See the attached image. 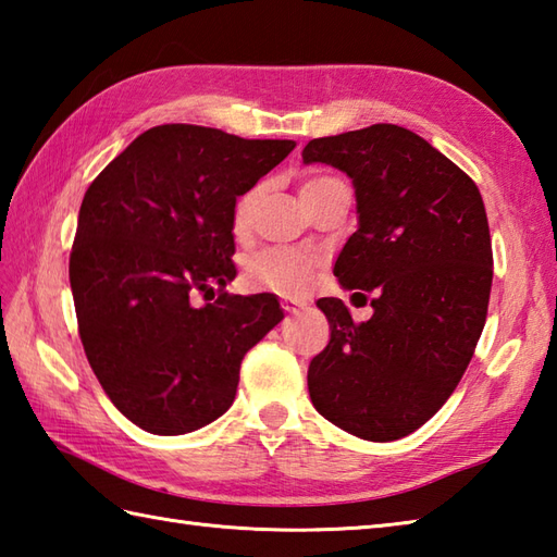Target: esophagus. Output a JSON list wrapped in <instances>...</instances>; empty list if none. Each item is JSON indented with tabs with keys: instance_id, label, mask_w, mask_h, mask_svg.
<instances>
[{
	"instance_id": "34e87169",
	"label": "esophagus",
	"mask_w": 557,
	"mask_h": 557,
	"mask_svg": "<svg viewBox=\"0 0 557 557\" xmlns=\"http://www.w3.org/2000/svg\"><path fill=\"white\" fill-rule=\"evenodd\" d=\"M306 304H301V301H297V299H282V309H285L287 313H297V311H301Z\"/></svg>"
}]
</instances>
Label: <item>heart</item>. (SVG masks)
I'll list each match as a JSON object with an SVG mask.
<instances>
[{
	"label": "heart",
	"mask_w": 557,
	"mask_h": 557,
	"mask_svg": "<svg viewBox=\"0 0 557 557\" xmlns=\"http://www.w3.org/2000/svg\"><path fill=\"white\" fill-rule=\"evenodd\" d=\"M330 182H337V180H333V176H311V180H306L301 184V196L306 198ZM258 198H260V188L256 186L236 200L234 215H232V230L239 239L248 234V230H251ZM318 268H321L318 258L309 253L289 251V248H263V251L246 258L244 285L253 292L301 294L315 282Z\"/></svg>",
	"instance_id": "1"
}]
</instances>
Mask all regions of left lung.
I'll return each instance as SVG.
<instances>
[{
  "instance_id": "8db88e82",
  "label": "left lung",
  "mask_w": 557,
  "mask_h": 557,
  "mask_svg": "<svg viewBox=\"0 0 557 557\" xmlns=\"http://www.w3.org/2000/svg\"><path fill=\"white\" fill-rule=\"evenodd\" d=\"M306 164L345 172L359 230L335 277L373 315L354 323L342 299H318L327 347L309 366L318 413L363 441L387 443L429 421L455 393L486 325L493 251L471 176L409 128L373 124L313 138Z\"/></svg>"
}]
</instances>
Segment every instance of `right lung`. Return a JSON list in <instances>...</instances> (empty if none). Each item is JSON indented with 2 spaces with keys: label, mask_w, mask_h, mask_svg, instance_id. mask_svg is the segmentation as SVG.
I'll return each mask as SVG.
<instances>
[{
  "label": "right lung",
  "mask_w": 557,
  "mask_h": 557,
  "mask_svg": "<svg viewBox=\"0 0 557 557\" xmlns=\"http://www.w3.org/2000/svg\"><path fill=\"white\" fill-rule=\"evenodd\" d=\"M294 140L162 124L88 186L69 258L78 335L112 405L138 429L182 435L232 407L244 354L285 313L275 294H227L236 198ZM196 307V293L214 296Z\"/></svg>",
  "instance_id": "obj_1"
}]
</instances>
